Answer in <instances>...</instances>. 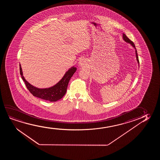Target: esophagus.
<instances>
[{
    "mask_svg": "<svg viewBox=\"0 0 160 160\" xmlns=\"http://www.w3.org/2000/svg\"><path fill=\"white\" fill-rule=\"evenodd\" d=\"M86 63V62L84 59H81V61H80V63H79V64H80V66H84V65H85Z\"/></svg>",
    "mask_w": 160,
    "mask_h": 160,
    "instance_id": "34e87169",
    "label": "esophagus"
}]
</instances>
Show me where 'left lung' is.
<instances>
[{"label": "left lung", "mask_w": 160, "mask_h": 160, "mask_svg": "<svg viewBox=\"0 0 160 160\" xmlns=\"http://www.w3.org/2000/svg\"><path fill=\"white\" fill-rule=\"evenodd\" d=\"M123 39L125 40V42H128V43H129V44H131L132 46L134 48H135V50H136V58H137V62H138V64H139V59H138V53H137V50H136V47H135V45L134 44L133 42H132L131 40H129L128 39V38L127 37V36L126 35V34H125L124 33H123Z\"/></svg>", "instance_id": "1"}]
</instances>
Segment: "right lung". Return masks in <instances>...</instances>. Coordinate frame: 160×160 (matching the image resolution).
<instances>
[{"label": "right lung", "mask_w": 160, "mask_h": 160, "mask_svg": "<svg viewBox=\"0 0 160 160\" xmlns=\"http://www.w3.org/2000/svg\"><path fill=\"white\" fill-rule=\"evenodd\" d=\"M76 70L77 68L72 67L66 72L61 80L55 85L49 88H39L32 85L24 79V77L23 76L21 66L20 64V74L29 91L34 96L50 102H56L64 96L67 92L69 81Z\"/></svg>", "instance_id": "obj_1"}]
</instances>
